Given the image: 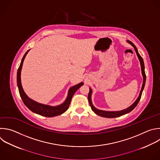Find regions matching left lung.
I'll list each match as a JSON object with an SVG mask.
<instances>
[{
    "label": "left lung",
    "mask_w": 160,
    "mask_h": 160,
    "mask_svg": "<svg viewBox=\"0 0 160 160\" xmlns=\"http://www.w3.org/2000/svg\"><path fill=\"white\" fill-rule=\"evenodd\" d=\"M128 42L129 43H130L134 47V49H135V51L136 52V54H137V55L138 57V58H139V60L140 61V63H141V71H142V76H143V83H142V88H141L139 95L138 98H137V100L135 101V102L134 103H132L130 106V107H129L128 108H127V109H126L124 110H122V111H114V112H112V111H101V110H98V109H96L94 107V106L93 105V104L92 103V100H91L92 90H91V88H90V91H89V93H88V99L90 106L91 107L92 110L96 114H97V115H98L100 116L104 117V118H117V117H119V116H123V115H124V114H126L127 113H129L131 111H132L136 107V105H138V102H139V100L141 99L142 92V90H143V89L144 88L145 82H146V74H145V72H144V64L143 59L141 57V55L139 54V52L138 51V49H137V48L136 47V46L131 41H128Z\"/></svg>",
    "instance_id": "1"
}]
</instances>
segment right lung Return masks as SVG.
I'll return each instance as SVG.
<instances>
[{
  "mask_svg": "<svg viewBox=\"0 0 160 160\" xmlns=\"http://www.w3.org/2000/svg\"><path fill=\"white\" fill-rule=\"evenodd\" d=\"M29 50L26 51V52L24 54L21 63L20 64V66L18 70V73H17V83H18V87L19 88V92L20 96L25 104L26 107L31 110L32 112L38 114L39 115L44 116V117H48V118H52V117H55L59 116L63 113H64L67 109H68L71 100L72 98V97L73 96L74 93L83 84L82 82L80 83H78L77 85H75L72 87L70 90L68 92V95L67 96V98L66 100L62 104L55 106V107H51V106L49 105H44L42 103H38L32 99L29 98L27 95L25 93V92L23 90V88L22 87L21 85V72L22 67V63L24 62V60L27 55V53L28 52Z\"/></svg>",
  "mask_w": 160,
  "mask_h": 160,
  "instance_id": "add662e5",
  "label": "right lung"
}]
</instances>
